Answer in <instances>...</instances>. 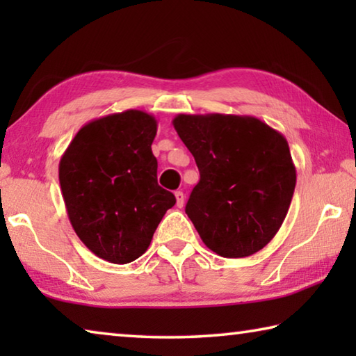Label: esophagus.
<instances>
[{"label":"esophagus","mask_w":356,"mask_h":356,"mask_svg":"<svg viewBox=\"0 0 356 356\" xmlns=\"http://www.w3.org/2000/svg\"><path fill=\"white\" fill-rule=\"evenodd\" d=\"M176 195V202H177V207H184V202H185V196L182 191H176L174 193Z\"/></svg>","instance_id":"obj_1"}]
</instances>
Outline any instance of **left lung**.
<instances>
[{
    "label": "left lung",
    "mask_w": 356,
    "mask_h": 356,
    "mask_svg": "<svg viewBox=\"0 0 356 356\" xmlns=\"http://www.w3.org/2000/svg\"><path fill=\"white\" fill-rule=\"evenodd\" d=\"M172 125L201 174L185 212L202 242L222 257L262 250L280 231L297 182L286 138L236 114H179Z\"/></svg>",
    "instance_id": "1"
}]
</instances>
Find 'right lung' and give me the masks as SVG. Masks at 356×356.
I'll return each mask as SVG.
<instances>
[{"label":"right lung","instance_id":"obj_1","mask_svg":"<svg viewBox=\"0 0 356 356\" xmlns=\"http://www.w3.org/2000/svg\"><path fill=\"white\" fill-rule=\"evenodd\" d=\"M156 120L141 110L94 119L78 130L59 161L70 225L95 256L129 264L149 248L171 191L156 182Z\"/></svg>","mask_w":356,"mask_h":356}]
</instances>
